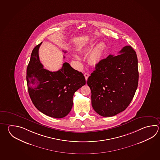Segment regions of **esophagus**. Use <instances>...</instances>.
Here are the masks:
<instances>
[{"label":"esophagus","instance_id":"esophagus-1","mask_svg":"<svg viewBox=\"0 0 160 160\" xmlns=\"http://www.w3.org/2000/svg\"><path fill=\"white\" fill-rule=\"evenodd\" d=\"M84 76L85 78V80H87L88 77L89 76V75L88 73H85Z\"/></svg>","mask_w":160,"mask_h":160}]
</instances>
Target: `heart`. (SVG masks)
Instances as JSON below:
<instances>
[{
	"mask_svg": "<svg viewBox=\"0 0 160 160\" xmlns=\"http://www.w3.org/2000/svg\"><path fill=\"white\" fill-rule=\"evenodd\" d=\"M92 45L91 44L88 48H90L92 47ZM105 50V45L103 42H100L98 43L94 48L92 51L90 52L89 57H88V60L92 64H97L100 63V61L102 59L103 55L104 53V51ZM73 57L76 60H80V58L79 56L77 54H75L73 55Z\"/></svg>",
	"mask_w": 160,
	"mask_h": 160,
	"instance_id": "heart-1",
	"label": "heart"
}]
</instances>
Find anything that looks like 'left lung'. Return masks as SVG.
<instances>
[{
  "label": "left lung",
  "instance_id": "left-lung-1",
  "mask_svg": "<svg viewBox=\"0 0 160 160\" xmlns=\"http://www.w3.org/2000/svg\"><path fill=\"white\" fill-rule=\"evenodd\" d=\"M119 55H109L97 64L88 78L92 93V105L102 117H112L130 105L139 81L138 58L131 46H126Z\"/></svg>",
  "mask_w": 160,
  "mask_h": 160
}]
</instances>
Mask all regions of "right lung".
I'll return each mask as SVG.
<instances>
[{
    "label": "right lung",
    "instance_id": "add662e5",
    "mask_svg": "<svg viewBox=\"0 0 160 160\" xmlns=\"http://www.w3.org/2000/svg\"><path fill=\"white\" fill-rule=\"evenodd\" d=\"M42 43L33 48L28 65V92L34 105L43 114L52 118H63L71 110L74 93L85 84V78L67 62L55 72L43 68L38 55Z\"/></svg>",
    "mask_w": 160,
    "mask_h": 160
}]
</instances>
